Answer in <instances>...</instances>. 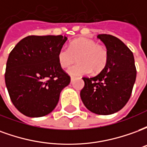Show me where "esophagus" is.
<instances>
[{
  "label": "esophagus",
  "mask_w": 147,
  "mask_h": 147,
  "mask_svg": "<svg viewBox=\"0 0 147 147\" xmlns=\"http://www.w3.org/2000/svg\"><path fill=\"white\" fill-rule=\"evenodd\" d=\"M73 80H74L73 77H71V83H72V82H73Z\"/></svg>",
  "instance_id": "obj_1"
}]
</instances>
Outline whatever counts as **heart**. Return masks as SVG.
Instances as JSON below:
<instances>
[{"mask_svg": "<svg viewBox=\"0 0 147 147\" xmlns=\"http://www.w3.org/2000/svg\"><path fill=\"white\" fill-rule=\"evenodd\" d=\"M76 57L79 62L67 70L73 76L102 71L107 64L109 54L105 46L84 38L75 39L69 43L68 49L62 47L58 51V62L64 68L73 64Z\"/></svg>", "mask_w": 147, "mask_h": 147, "instance_id": "1", "label": "heart"}]
</instances>
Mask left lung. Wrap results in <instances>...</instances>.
Listing matches in <instances>:
<instances>
[{
	"instance_id": "obj_1",
	"label": "left lung",
	"mask_w": 147,
	"mask_h": 147,
	"mask_svg": "<svg viewBox=\"0 0 147 147\" xmlns=\"http://www.w3.org/2000/svg\"><path fill=\"white\" fill-rule=\"evenodd\" d=\"M106 46L107 64L94 77H83L80 97L87 109L98 115L117 113L128 102L136 79L132 52L122 41L110 34H98Z\"/></svg>"
}]
</instances>
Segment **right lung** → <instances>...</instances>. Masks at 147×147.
<instances>
[{"instance_id":"1","label":"right lung","mask_w":147,"mask_h":147,"mask_svg":"<svg viewBox=\"0 0 147 147\" xmlns=\"http://www.w3.org/2000/svg\"><path fill=\"white\" fill-rule=\"evenodd\" d=\"M67 39L62 35H30L9 53L5 84L11 102L21 113L44 117L57 106L61 90L71 81L57 59Z\"/></svg>"}]
</instances>
